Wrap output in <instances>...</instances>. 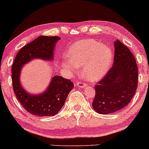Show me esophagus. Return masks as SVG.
Wrapping results in <instances>:
<instances>
[{
    "label": "esophagus",
    "instance_id": "obj_1",
    "mask_svg": "<svg viewBox=\"0 0 149 149\" xmlns=\"http://www.w3.org/2000/svg\"><path fill=\"white\" fill-rule=\"evenodd\" d=\"M77 85L78 86H79L80 88H84L87 86L86 84H84V83H83V82H78Z\"/></svg>",
    "mask_w": 149,
    "mask_h": 149
}]
</instances>
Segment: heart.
Segmentation results:
<instances>
[{"mask_svg": "<svg viewBox=\"0 0 149 149\" xmlns=\"http://www.w3.org/2000/svg\"><path fill=\"white\" fill-rule=\"evenodd\" d=\"M67 60L62 67L70 73L81 67L84 76L91 81L101 79L108 72L113 61L111 48L94 40H84L74 43L67 52Z\"/></svg>", "mask_w": 149, "mask_h": 149, "instance_id": "heart-1", "label": "heart"}]
</instances>
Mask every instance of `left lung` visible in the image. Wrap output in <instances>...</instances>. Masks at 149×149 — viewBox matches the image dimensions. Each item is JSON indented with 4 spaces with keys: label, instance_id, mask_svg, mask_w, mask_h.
<instances>
[{
    "label": "left lung",
    "instance_id": "left-lung-1",
    "mask_svg": "<svg viewBox=\"0 0 149 149\" xmlns=\"http://www.w3.org/2000/svg\"><path fill=\"white\" fill-rule=\"evenodd\" d=\"M114 47L113 66L95 86L92 107L100 114L111 113L125 108L137 88L138 68L133 55L118 40L114 42Z\"/></svg>",
    "mask_w": 149,
    "mask_h": 149
}]
</instances>
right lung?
Instances as JSON below:
<instances>
[{
    "instance_id": "add662e5",
    "label": "right lung",
    "mask_w": 149,
    "mask_h": 149,
    "mask_svg": "<svg viewBox=\"0 0 149 149\" xmlns=\"http://www.w3.org/2000/svg\"><path fill=\"white\" fill-rule=\"evenodd\" d=\"M57 36H41L24 46L17 53L12 67L13 87L16 96L27 111L40 117L53 116L64 106L68 94L74 87L70 80L54 76L47 88L39 94H30L24 90L19 80L24 65L34 58L52 61L54 58Z\"/></svg>"
}]
</instances>
